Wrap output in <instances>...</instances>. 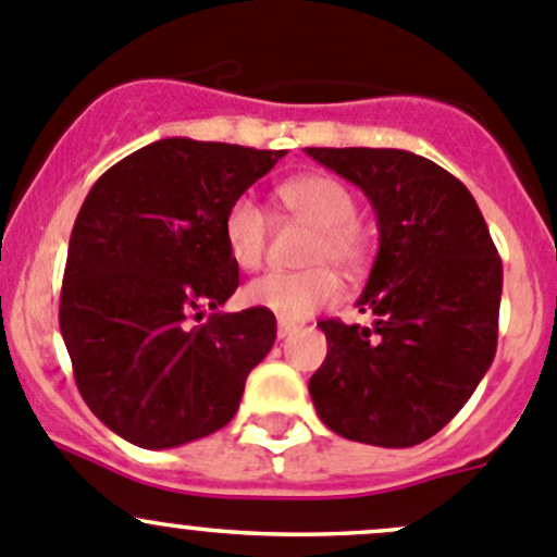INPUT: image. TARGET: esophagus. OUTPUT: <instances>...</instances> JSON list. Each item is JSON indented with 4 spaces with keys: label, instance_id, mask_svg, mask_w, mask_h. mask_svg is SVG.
Masks as SVG:
<instances>
[{
    "label": "esophagus",
    "instance_id": "34e87169",
    "mask_svg": "<svg viewBox=\"0 0 557 557\" xmlns=\"http://www.w3.org/2000/svg\"><path fill=\"white\" fill-rule=\"evenodd\" d=\"M297 330L295 322H286V319H278V338H286V335H292Z\"/></svg>",
    "mask_w": 557,
    "mask_h": 557
}]
</instances>
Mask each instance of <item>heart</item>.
Segmentation results:
<instances>
[{"label":"heart","mask_w":557,"mask_h":557,"mask_svg":"<svg viewBox=\"0 0 557 557\" xmlns=\"http://www.w3.org/2000/svg\"><path fill=\"white\" fill-rule=\"evenodd\" d=\"M276 197L286 213L313 227L306 251V262L313 268L300 273H265L246 284L240 297L246 306L295 322L338 297L341 281L324 261L344 273H357L366 265L368 233L355 219L357 200L351 189L333 175H297L278 184ZM222 235L230 260L240 271H257L265 260L271 216L255 197L240 195L224 213Z\"/></svg>","instance_id":"1"}]
</instances>
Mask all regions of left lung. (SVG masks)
Here are the masks:
<instances>
[{"instance_id": "obj_1", "label": "left lung", "mask_w": 557, "mask_h": 557, "mask_svg": "<svg viewBox=\"0 0 557 557\" xmlns=\"http://www.w3.org/2000/svg\"><path fill=\"white\" fill-rule=\"evenodd\" d=\"M360 186L376 211L379 255L362 289L371 327L319 322L327 357L308 382L324 425L373 447L436 436L487 373L504 268L471 191L400 148H306Z\"/></svg>"}]
</instances>
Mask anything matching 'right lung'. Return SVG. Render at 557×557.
Instances as JSON below:
<instances>
[{"label": "right lung", "instance_id": "right-lung-1", "mask_svg": "<svg viewBox=\"0 0 557 557\" xmlns=\"http://www.w3.org/2000/svg\"><path fill=\"white\" fill-rule=\"evenodd\" d=\"M284 153L164 137L113 164L81 206L59 327L86 406L129 444L216 433L271 351V311H219L240 281L222 222Z\"/></svg>", "mask_w": 557, "mask_h": 557}]
</instances>
